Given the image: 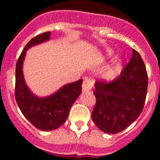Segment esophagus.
Returning a JSON list of instances; mask_svg holds the SVG:
<instances>
[{
	"mask_svg": "<svg viewBox=\"0 0 160 160\" xmlns=\"http://www.w3.org/2000/svg\"><path fill=\"white\" fill-rule=\"evenodd\" d=\"M93 85H94V81H93L92 79L90 78L85 77L84 79V81H83L82 84V89L84 91H89L92 89Z\"/></svg>",
	"mask_w": 160,
	"mask_h": 160,
	"instance_id": "obj_1",
	"label": "esophagus"
}]
</instances>
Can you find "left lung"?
Here are the masks:
<instances>
[{
    "instance_id": "obj_1",
    "label": "left lung",
    "mask_w": 160,
    "mask_h": 160,
    "mask_svg": "<svg viewBox=\"0 0 160 160\" xmlns=\"http://www.w3.org/2000/svg\"><path fill=\"white\" fill-rule=\"evenodd\" d=\"M132 58L120 75L111 82L95 81L96 98L92 119L107 134L123 131L135 121L144 108L148 75L141 56L132 50Z\"/></svg>"
}]
</instances>
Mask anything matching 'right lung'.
Instances as JSON below:
<instances>
[{"label":"right lung","instance_id":"add662e5","mask_svg":"<svg viewBox=\"0 0 160 160\" xmlns=\"http://www.w3.org/2000/svg\"><path fill=\"white\" fill-rule=\"evenodd\" d=\"M51 32L34 37L26 44L16 66L15 96L23 115L34 126L44 131L58 129L67 119L70 109L82 90L83 80L65 85L47 97H38L31 92L24 80L22 65L26 51L50 40Z\"/></svg>","mask_w":160,"mask_h":160}]
</instances>
